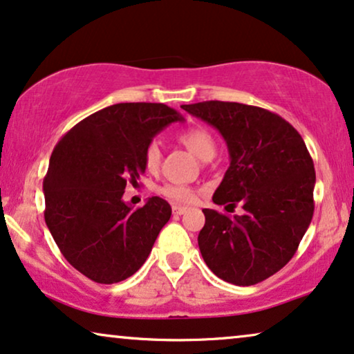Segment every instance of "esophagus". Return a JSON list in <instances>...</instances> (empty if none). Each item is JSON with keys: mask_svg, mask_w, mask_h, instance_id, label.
<instances>
[{"mask_svg": "<svg viewBox=\"0 0 354 354\" xmlns=\"http://www.w3.org/2000/svg\"><path fill=\"white\" fill-rule=\"evenodd\" d=\"M187 211L185 206H178V205H174L172 206V213L174 214H183Z\"/></svg>", "mask_w": 354, "mask_h": 354, "instance_id": "obj_1", "label": "esophagus"}]
</instances>
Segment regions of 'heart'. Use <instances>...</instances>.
<instances>
[{
  "instance_id": "obj_1",
  "label": "heart",
  "mask_w": 354,
  "mask_h": 354,
  "mask_svg": "<svg viewBox=\"0 0 354 354\" xmlns=\"http://www.w3.org/2000/svg\"><path fill=\"white\" fill-rule=\"evenodd\" d=\"M178 141L185 146L188 151H192L196 158L201 160H209L216 154V141H214L213 135L205 128L195 127L188 128V130L182 131L178 135ZM160 159H162V151L158 141H153L146 146L145 149V166L149 172H156L160 166ZM160 195L166 196L172 203L178 205H190L195 203L198 192L194 187L180 185V183H167L160 188Z\"/></svg>"
}]
</instances>
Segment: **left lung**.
Masks as SVG:
<instances>
[{"label": "left lung", "instance_id": "obj_1", "mask_svg": "<svg viewBox=\"0 0 354 354\" xmlns=\"http://www.w3.org/2000/svg\"><path fill=\"white\" fill-rule=\"evenodd\" d=\"M182 109L227 145L231 164L213 201L244 209L232 218L203 209L201 257L236 286L263 281L292 259L314 214L315 171L304 140L284 118L254 105L206 100Z\"/></svg>", "mask_w": 354, "mask_h": 354}]
</instances>
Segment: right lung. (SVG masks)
Wrapping results in <instances>:
<instances>
[{"label":"right lung","mask_w":354,"mask_h":354,"mask_svg":"<svg viewBox=\"0 0 354 354\" xmlns=\"http://www.w3.org/2000/svg\"><path fill=\"white\" fill-rule=\"evenodd\" d=\"M172 122L183 117L166 104H115L55 146L44 180L45 223L70 265L95 283L135 274L171 219V205L159 196L138 209L122 196L146 171V146Z\"/></svg>","instance_id":"1"}]
</instances>
